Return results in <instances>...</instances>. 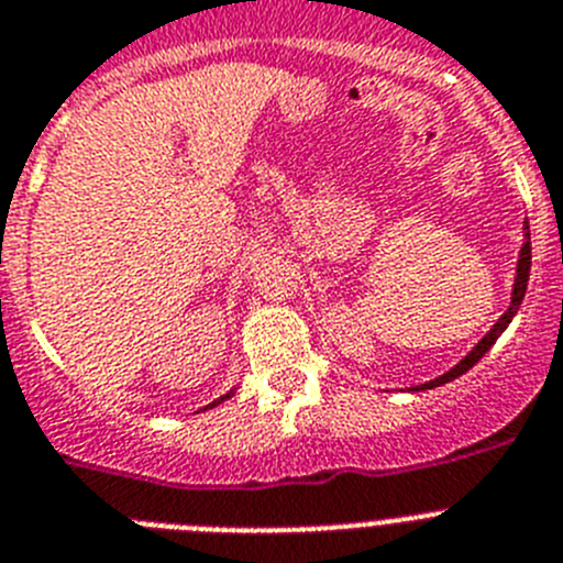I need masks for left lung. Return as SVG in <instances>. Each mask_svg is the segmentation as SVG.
Here are the masks:
<instances>
[{
    "mask_svg": "<svg viewBox=\"0 0 563 563\" xmlns=\"http://www.w3.org/2000/svg\"><path fill=\"white\" fill-rule=\"evenodd\" d=\"M530 263H532V252H530V227H527L525 221V243H521V249H518V263H516V280H512V295H510V306H507V311L496 320V325H493L490 331H487L482 340L473 345L467 354L459 360L456 365H453L451 371H444L442 376H437V379H428V383L422 385H413L410 390H430V388H439V385L444 383H453L456 376H462L464 371H471L473 365L482 360V356L487 354V351L493 349V342L498 340V336L505 334V329L512 322V317L518 314V309H521V300H525V291H527V280H530Z\"/></svg>",
    "mask_w": 563,
    "mask_h": 563,
    "instance_id": "8db88e82",
    "label": "left lung"
}]
</instances>
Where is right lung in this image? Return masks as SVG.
<instances>
[{
  "mask_svg": "<svg viewBox=\"0 0 563 563\" xmlns=\"http://www.w3.org/2000/svg\"><path fill=\"white\" fill-rule=\"evenodd\" d=\"M229 397H234V388H232V390H229V394H223V397H221V399H214V402H209V405H207V408H203V410H209V408H214V405H221V402H227V399H229Z\"/></svg>",
  "mask_w": 563,
  "mask_h": 563,
  "instance_id": "add662e5",
  "label": "right lung"
}]
</instances>
